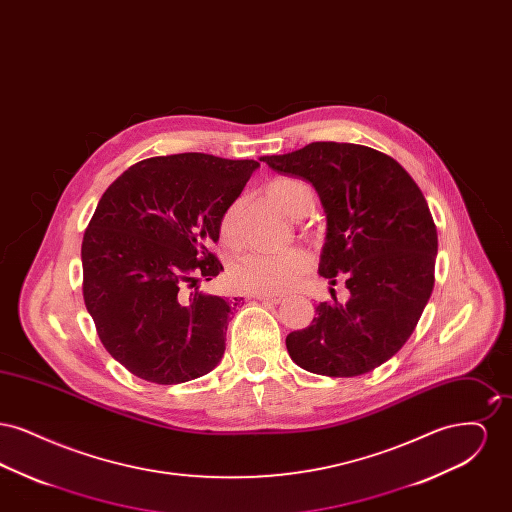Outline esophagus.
<instances>
[{"label":"esophagus","mask_w":512,"mask_h":512,"mask_svg":"<svg viewBox=\"0 0 512 512\" xmlns=\"http://www.w3.org/2000/svg\"><path fill=\"white\" fill-rule=\"evenodd\" d=\"M255 299L267 301V303H272V305H278V303H282L284 297H282V295H276V293H257Z\"/></svg>","instance_id":"34e87169"}]
</instances>
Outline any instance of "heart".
<instances>
[{
    "instance_id": "obj_1",
    "label": "heart",
    "mask_w": 512,
    "mask_h": 512,
    "mask_svg": "<svg viewBox=\"0 0 512 512\" xmlns=\"http://www.w3.org/2000/svg\"><path fill=\"white\" fill-rule=\"evenodd\" d=\"M267 197L288 217L301 219L315 207L313 188L299 180L282 176L267 186ZM240 201L230 203L219 222L220 242L226 247L240 244ZM309 268V259L301 249L280 253H245L228 267V282L234 290L245 293L288 292Z\"/></svg>"
}]
</instances>
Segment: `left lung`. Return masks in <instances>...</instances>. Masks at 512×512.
<instances>
[{
  "label": "left lung",
  "mask_w": 512,
  "mask_h": 512,
  "mask_svg": "<svg viewBox=\"0 0 512 512\" xmlns=\"http://www.w3.org/2000/svg\"><path fill=\"white\" fill-rule=\"evenodd\" d=\"M261 161L313 184L326 213L318 272L351 293L320 303L311 326L288 334L293 363L332 378L374 370L411 338L434 290L438 232L424 195L372 147L315 142Z\"/></svg>",
  "instance_id": "obj_1"
}]
</instances>
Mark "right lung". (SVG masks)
Instances as JSON below:
<instances>
[{"instance_id":"right-lung-1","label":"right lung","mask_w":512,"mask_h":512,"mask_svg":"<svg viewBox=\"0 0 512 512\" xmlns=\"http://www.w3.org/2000/svg\"><path fill=\"white\" fill-rule=\"evenodd\" d=\"M261 165L207 153L136 163L101 195L82 240L84 303L115 361L153 384H182L219 365L242 299L199 292L222 270L224 209ZM184 287L195 292L186 300Z\"/></svg>"}]
</instances>
